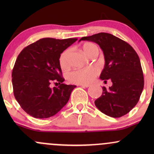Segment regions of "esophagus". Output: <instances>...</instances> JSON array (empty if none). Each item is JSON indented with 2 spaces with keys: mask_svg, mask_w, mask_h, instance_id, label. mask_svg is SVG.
Returning <instances> with one entry per match:
<instances>
[{
  "mask_svg": "<svg viewBox=\"0 0 154 154\" xmlns=\"http://www.w3.org/2000/svg\"><path fill=\"white\" fill-rule=\"evenodd\" d=\"M78 85L81 86V87H82V88H88V87H90V85H88V84H79V85Z\"/></svg>",
  "mask_w": 154,
  "mask_h": 154,
  "instance_id": "1",
  "label": "esophagus"
}]
</instances>
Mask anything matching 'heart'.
<instances>
[{"instance_id": "b5f03b06", "label": "heart", "mask_w": 154, "mask_h": 154, "mask_svg": "<svg viewBox=\"0 0 154 154\" xmlns=\"http://www.w3.org/2000/svg\"><path fill=\"white\" fill-rule=\"evenodd\" d=\"M83 52L89 56L93 51H98V47L94 43H86L82 47ZM69 50H66L61 54L59 59V64L62 69H66L69 66ZM99 74V69L96 66H91L86 68L78 69L69 72L68 79L71 82L76 84H89L92 82L97 75Z\"/></svg>"}]
</instances>
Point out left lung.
<instances>
[{
    "instance_id": "left-lung-1",
    "label": "left lung",
    "mask_w": 154,
    "mask_h": 154,
    "mask_svg": "<svg viewBox=\"0 0 154 154\" xmlns=\"http://www.w3.org/2000/svg\"><path fill=\"white\" fill-rule=\"evenodd\" d=\"M97 43L105 59L100 78L112 85L103 87L100 97L95 100V106L111 117H121L135 106L144 87V78L138 55L130 44L114 35L100 32L83 37L79 40Z\"/></svg>"
}]
</instances>
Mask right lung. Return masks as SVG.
Returning a JSON list of instances; mask_svg holds the SVG:
<instances>
[{
	"label": "right lung",
	"instance_id": "obj_1",
	"mask_svg": "<svg viewBox=\"0 0 154 154\" xmlns=\"http://www.w3.org/2000/svg\"><path fill=\"white\" fill-rule=\"evenodd\" d=\"M77 38H42L24 48L12 71L14 95L22 109L35 118L57 114L67 103L75 85L63 83L61 54ZM59 84L51 88L50 84Z\"/></svg>",
	"mask_w": 154,
	"mask_h": 154
}]
</instances>
